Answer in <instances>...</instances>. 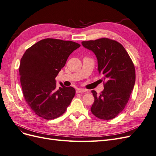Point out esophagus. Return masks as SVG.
Masks as SVG:
<instances>
[{"label": "esophagus", "mask_w": 156, "mask_h": 156, "mask_svg": "<svg viewBox=\"0 0 156 156\" xmlns=\"http://www.w3.org/2000/svg\"><path fill=\"white\" fill-rule=\"evenodd\" d=\"M86 92V90L81 89V88H78V89H77V90H76L77 93H83V92Z\"/></svg>", "instance_id": "34e87169"}]
</instances>
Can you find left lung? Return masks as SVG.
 <instances>
[{
	"label": "left lung",
	"instance_id": "1",
	"mask_svg": "<svg viewBox=\"0 0 156 156\" xmlns=\"http://www.w3.org/2000/svg\"><path fill=\"white\" fill-rule=\"evenodd\" d=\"M82 45L95 54L98 70L105 81L104 90L98 95L92 93L94 102L92 114L102 120L114 119L124 110L135 83L134 64L119 42L108 38L82 41Z\"/></svg>",
	"mask_w": 156,
	"mask_h": 156
}]
</instances>
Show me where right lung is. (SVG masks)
<instances>
[{
  "label": "right lung",
  "instance_id": "1",
  "mask_svg": "<svg viewBox=\"0 0 156 156\" xmlns=\"http://www.w3.org/2000/svg\"><path fill=\"white\" fill-rule=\"evenodd\" d=\"M80 46L72 41L47 38L31 46L23 55L20 66L23 94L37 116L52 120L66 111L75 90L62 83L58 88L55 77L71 53Z\"/></svg>",
  "mask_w": 156,
  "mask_h": 156
}]
</instances>
